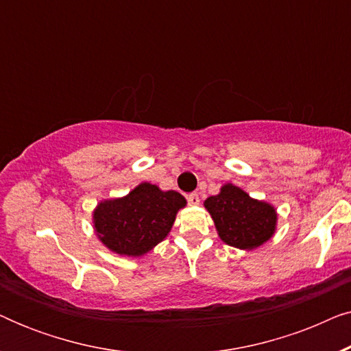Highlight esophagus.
Listing matches in <instances>:
<instances>
[{
    "label": "esophagus",
    "mask_w": 351,
    "mask_h": 351,
    "mask_svg": "<svg viewBox=\"0 0 351 351\" xmlns=\"http://www.w3.org/2000/svg\"><path fill=\"white\" fill-rule=\"evenodd\" d=\"M186 199H189L190 206H198L199 204V195L198 193H190L186 196Z\"/></svg>",
    "instance_id": "1"
}]
</instances>
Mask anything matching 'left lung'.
Here are the masks:
<instances>
[{"instance_id":"8db88e82","label":"left lung","mask_w":351,"mask_h":351,"mask_svg":"<svg viewBox=\"0 0 351 351\" xmlns=\"http://www.w3.org/2000/svg\"><path fill=\"white\" fill-rule=\"evenodd\" d=\"M219 238L228 246L252 251L273 238L278 213L271 203L249 196L233 184H223L219 193L204 201Z\"/></svg>"}]
</instances>
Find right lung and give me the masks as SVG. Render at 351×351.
Returning <instances> with one entry per match:
<instances>
[{"instance_id":"add662e5","label":"right lung","mask_w":351,"mask_h":351,"mask_svg":"<svg viewBox=\"0 0 351 351\" xmlns=\"http://www.w3.org/2000/svg\"><path fill=\"white\" fill-rule=\"evenodd\" d=\"M185 206L179 191L142 182L121 198L99 201L93 210L94 233L113 254L142 257L166 239Z\"/></svg>"}]
</instances>
